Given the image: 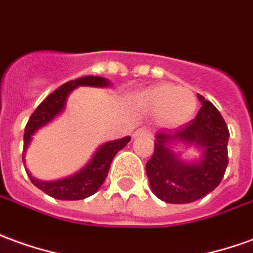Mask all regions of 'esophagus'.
<instances>
[{"label": "esophagus", "instance_id": "34e87169", "mask_svg": "<svg viewBox=\"0 0 253 253\" xmlns=\"http://www.w3.org/2000/svg\"><path fill=\"white\" fill-rule=\"evenodd\" d=\"M134 135L137 137V135H151V130L148 128V127H141L138 128L137 131L134 132Z\"/></svg>", "mask_w": 253, "mask_h": 253}]
</instances>
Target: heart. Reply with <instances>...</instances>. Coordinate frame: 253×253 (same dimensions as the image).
<instances>
[{"label":"heart","mask_w":253,"mask_h":253,"mask_svg":"<svg viewBox=\"0 0 253 253\" xmlns=\"http://www.w3.org/2000/svg\"><path fill=\"white\" fill-rule=\"evenodd\" d=\"M142 104L151 111H160L162 121L169 125H179L189 121L196 109V98L189 89L174 86H157L146 90Z\"/></svg>","instance_id":"1"}]
</instances>
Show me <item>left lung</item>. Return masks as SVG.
Wrapping results in <instances>:
<instances>
[{"instance_id": "1", "label": "left lung", "mask_w": 253, "mask_h": 253, "mask_svg": "<svg viewBox=\"0 0 253 253\" xmlns=\"http://www.w3.org/2000/svg\"><path fill=\"white\" fill-rule=\"evenodd\" d=\"M201 108L193 121L175 130L156 132L155 152L146 163V175L153 193L171 204H186L204 197L218 186L225 175L229 128L212 102L199 94ZM181 142L202 151L194 162H183L172 151Z\"/></svg>"}]
</instances>
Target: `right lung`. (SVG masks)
<instances>
[{"label": "right lung", "instance_id": "obj_1", "mask_svg": "<svg viewBox=\"0 0 253 253\" xmlns=\"http://www.w3.org/2000/svg\"><path fill=\"white\" fill-rule=\"evenodd\" d=\"M109 81L101 77H84L78 78L75 81H70L59 89L54 90L52 94L43 100L35 109L34 114L30 116L26 130H24V146H23V163H24V155L27 151L31 138L41 127L46 126L49 122H52L56 116L61 114L65 108L67 98L72 90L77 89L78 86H94V87H107L109 86ZM130 137H125L121 139H115L102 144L90 162L81 171H78L74 175L67 176L57 181H40L27 171L30 181L35 186L45 192L49 196L59 200H82L91 194H94L100 189L105 178L108 175L109 167L114 160L115 155L123 149L128 142Z\"/></svg>", "mask_w": 253, "mask_h": 253}]
</instances>
